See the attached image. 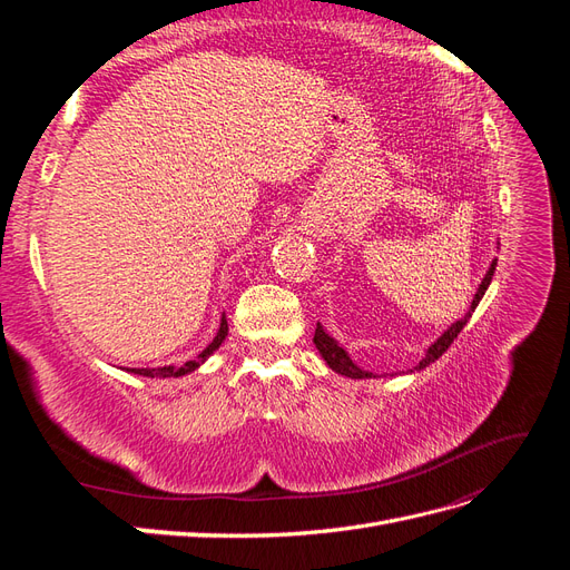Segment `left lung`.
I'll use <instances>...</instances> for the list:
<instances>
[{
  "label": "left lung",
  "mask_w": 570,
  "mask_h": 570,
  "mask_svg": "<svg viewBox=\"0 0 570 570\" xmlns=\"http://www.w3.org/2000/svg\"><path fill=\"white\" fill-rule=\"evenodd\" d=\"M494 266H497V258L492 262V266H490V271L485 273V278H482V283H480V287H478V292H475V297H473V302H471V308H469V314H465L461 321H456V323H452L450 327H446V331L438 337V342L435 344H430V350L425 352V356L419 361V366H413V371H421V368H425V366H430L433 364V361H438L446 350H450V344L456 340V335L463 331V325L469 323V318H471V314L475 312V306H478V302L482 299V295H485V289H488V285L492 283V275H494ZM314 342H316V347H318V352H321V356L325 358V364L331 366L333 371H337V373H342V375H347V377H375L373 373H368V371H361L354 361L350 358V354L344 352L340 344L327 335L325 331H323V325L318 323L316 325V333H314Z\"/></svg>",
  "instance_id": "1"
}]
</instances>
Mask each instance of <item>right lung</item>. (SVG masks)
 <instances>
[{
    "instance_id": "1",
    "label": "right lung",
    "mask_w": 570,
    "mask_h": 570,
    "mask_svg": "<svg viewBox=\"0 0 570 570\" xmlns=\"http://www.w3.org/2000/svg\"><path fill=\"white\" fill-rule=\"evenodd\" d=\"M226 335H228V321H226V316L220 318V327H218V333H216V337H214V342L209 344V347H206L197 358H193V361H185L183 366H164V368H130V373H137V375H147V377H178V375H185V373H193L195 368H199L204 361H206V356L209 354H214L218 347H220V342L226 340Z\"/></svg>"
}]
</instances>
